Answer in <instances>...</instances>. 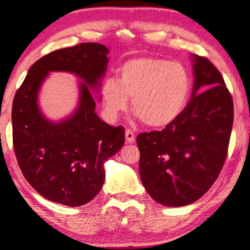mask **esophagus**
<instances>
[{
    "instance_id": "1",
    "label": "esophagus",
    "mask_w": 250,
    "mask_h": 250,
    "mask_svg": "<svg viewBox=\"0 0 250 250\" xmlns=\"http://www.w3.org/2000/svg\"><path fill=\"white\" fill-rule=\"evenodd\" d=\"M125 141H127L128 144L135 142V134H134L130 129H125Z\"/></svg>"
}]
</instances>
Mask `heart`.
Returning <instances> with one entry per match:
<instances>
[{"mask_svg":"<svg viewBox=\"0 0 250 250\" xmlns=\"http://www.w3.org/2000/svg\"><path fill=\"white\" fill-rule=\"evenodd\" d=\"M191 76L180 62L154 57H138L123 62L117 81L106 78L101 98L109 117L114 119L128 106L149 128H164L182 114L191 92Z\"/></svg>","mask_w":250,"mask_h":250,"instance_id":"1","label":"heart"}]
</instances>
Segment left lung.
Instances as JSON below:
<instances>
[{"label":"left lung","mask_w":250,"mask_h":250,"mask_svg":"<svg viewBox=\"0 0 250 250\" xmlns=\"http://www.w3.org/2000/svg\"><path fill=\"white\" fill-rule=\"evenodd\" d=\"M191 59L194 81L186 108L165 129L136 138L141 182L165 207L191 204L212 186L232 129L234 104L223 77L207 58Z\"/></svg>","instance_id":"obj_1"}]
</instances>
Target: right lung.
I'll use <instances>...</instances> for the list:
<instances>
[{"label": "right lung", "mask_w": 250, "mask_h": 250, "mask_svg": "<svg viewBox=\"0 0 250 250\" xmlns=\"http://www.w3.org/2000/svg\"><path fill=\"white\" fill-rule=\"evenodd\" d=\"M109 49L85 42L40 58L29 68L13 102V144L26 180L42 197L67 207H81L102 188L104 163L125 144V128L106 125L96 114L91 90L100 91ZM51 72L73 73L80 82L76 110L54 123L45 119L37 98Z\"/></svg>", "instance_id": "add662e5"}]
</instances>
